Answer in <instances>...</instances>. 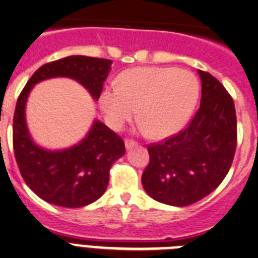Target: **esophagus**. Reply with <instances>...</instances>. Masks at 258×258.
<instances>
[{"label": "esophagus", "mask_w": 258, "mask_h": 258, "mask_svg": "<svg viewBox=\"0 0 258 258\" xmlns=\"http://www.w3.org/2000/svg\"><path fill=\"white\" fill-rule=\"evenodd\" d=\"M136 141L135 140H130V139H126V140H124V145H126V148L127 149H130V148H132V146H135L136 145Z\"/></svg>", "instance_id": "1"}]
</instances>
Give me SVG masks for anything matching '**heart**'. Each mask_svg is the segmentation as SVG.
<instances>
[{
	"label": "heart",
	"mask_w": 258,
	"mask_h": 258,
	"mask_svg": "<svg viewBox=\"0 0 258 258\" xmlns=\"http://www.w3.org/2000/svg\"><path fill=\"white\" fill-rule=\"evenodd\" d=\"M199 82L185 69L146 67L124 72L117 87L101 92L100 106L108 124L119 130L136 115L154 138H167L187 122L196 108Z\"/></svg>",
	"instance_id": "obj_1"
}]
</instances>
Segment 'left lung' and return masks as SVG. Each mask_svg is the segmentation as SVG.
Listing matches in <instances>:
<instances>
[{
  "mask_svg": "<svg viewBox=\"0 0 258 258\" xmlns=\"http://www.w3.org/2000/svg\"><path fill=\"white\" fill-rule=\"evenodd\" d=\"M202 97L190 123L161 143L148 145L150 161L141 182L161 203L184 207L219 186L236 149V114L233 97L217 78L199 71Z\"/></svg>",
  "mask_w": 258,
  "mask_h": 258,
  "instance_id": "obj_1",
  "label": "left lung"
}]
</instances>
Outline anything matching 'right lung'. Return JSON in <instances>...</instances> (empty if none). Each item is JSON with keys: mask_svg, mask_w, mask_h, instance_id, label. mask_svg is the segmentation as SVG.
Returning a JSON list of instances; mask_svg holds the SVG:
<instances>
[{"mask_svg": "<svg viewBox=\"0 0 258 258\" xmlns=\"http://www.w3.org/2000/svg\"><path fill=\"white\" fill-rule=\"evenodd\" d=\"M112 60L99 57H62L42 66L29 78L16 101L13 122V145L16 163L31 187L43 201L67 208H80L97 201L105 191L109 171L126 152L120 136L95 120L89 135L69 149L50 152L37 146L28 134L25 103L36 83L47 78L69 77L100 97Z\"/></svg>", "mask_w": 258, "mask_h": 258, "instance_id": "obj_1", "label": "right lung"}]
</instances>
